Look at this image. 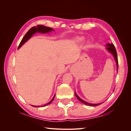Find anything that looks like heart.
<instances>
[{"label":"heart","mask_w":131,"mask_h":131,"mask_svg":"<svg viewBox=\"0 0 131 131\" xmlns=\"http://www.w3.org/2000/svg\"><path fill=\"white\" fill-rule=\"evenodd\" d=\"M83 40V38H78L77 39V41L80 42V41H82Z\"/></svg>","instance_id":"heart-1"}]
</instances>
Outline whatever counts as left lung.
Returning <instances> with one entry per match:
<instances>
[{
    "label": "left lung",
    "mask_w": 131,
    "mask_h": 131,
    "mask_svg": "<svg viewBox=\"0 0 131 131\" xmlns=\"http://www.w3.org/2000/svg\"><path fill=\"white\" fill-rule=\"evenodd\" d=\"M107 46H108V47H106V49L108 50L109 52H110L111 53H112L113 56L115 58V61H116V64H117V70H118V59H117V52H116V49L115 47V46L114 44H113V43H107ZM75 96L77 97V98L78 99V100L80 101L81 102L83 103H84L85 104L87 105H89V106H97V105H98L101 104V103H100V104H91V103H87L86 102H85L84 101L82 100L81 98H80L79 97V96H78V95L77 94V93H75Z\"/></svg>",
    "instance_id": "1"
}]
</instances>
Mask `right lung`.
Returning a JSON list of instances; mask_svg holds the SVG:
<instances>
[{"mask_svg":"<svg viewBox=\"0 0 131 131\" xmlns=\"http://www.w3.org/2000/svg\"><path fill=\"white\" fill-rule=\"evenodd\" d=\"M53 30L52 28H51L48 27H46L44 26H42V25H37L36 26H34L33 27H31V28L27 31V33L25 34V35L24 36V37L23 38V39H22V40L19 43V45L18 47V49H19V47H21L22 46V45L23 44H24V43L28 40L29 38H30V37L32 36V35L37 32H39V33H48L50 32V31H52ZM55 97V94L54 97H53V98L52 99V100H51L50 102H49L48 103H47L45 105H43L42 106H45L46 105H47L50 104L51 102L53 101V100H54V98ZM34 107H40V106H34V105H32Z\"/></svg>","mask_w":131,"mask_h":131,"instance_id":"right-lung-1","label":"right lung"}]
</instances>
